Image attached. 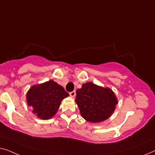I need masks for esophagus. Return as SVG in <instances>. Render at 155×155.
Here are the masks:
<instances>
[{
	"mask_svg": "<svg viewBox=\"0 0 155 155\" xmlns=\"http://www.w3.org/2000/svg\"><path fill=\"white\" fill-rule=\"evenodd\" d=\"M70 94L71 97H75V95H76V92L74 91H72V92H70Z\"/></svg>",
	"mask_w": 155,
	"mask_h": 155,
	"instance_id": "34e87169",
	"label": "esophagus"
}]
</instances>
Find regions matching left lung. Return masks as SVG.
Here are the masks:
<instances>
[{"label": "left lung", "instance_id": "1", "mask_svg": "<svg viewBox=\"0 0 155 155\" xmlns=\"http://www.w3.org/2000/svg\"><path fill=\"white\" fill-rule=\"evenodd\" d=\"M75 101L81 116L91 122L108 119L115 109L117 97L111 89L87 82L77 91Z\"/></svg>", "mask_w": 155, "mask_h": 155}]
</instances>
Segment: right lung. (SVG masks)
Listing matches in <instances>:
<instances>
[{
    "label": "right lung",
    "instance_id": "add662e5",
    "mask_svg": "<svg viewBox=\"0 0 155 155\" xmlns=\"http://www.w3.org/2000/svg\"><path fill=\"white\" fill-rule=\"evenodd\" d=\"M69 96L64 87L53 80L34 85L26 94L27 104L39 118L48 120L56 114L62 100Z\"/></svg>",
    "mask_w": 155,
    "mask_h": 155
}]
</instances>
